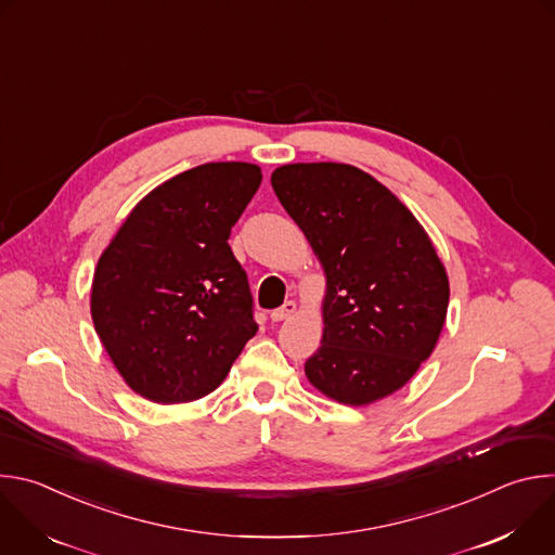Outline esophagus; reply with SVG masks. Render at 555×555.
Returning <instances> with one entry per match:
<instances>
[{
    "label": "esophagus",
    "mask_w": 555,
    "mask_h": 555,
    "mask_svg": "<svg viewBox=\"0 0 555 555\" xmlns=\"http://www.w3.org/2000/svg\"><path fill=\"white\" fill-rule=\"evenodd\" d=\"M294 311H296V302H294V300H285L279 309H272V311H270V319H272L274 323H281V321H287Z\"/></svg>",
    "instance_id": "obj_1"
}]
</instances>
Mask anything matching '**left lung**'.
<instances>
[{
    "label": "left lung",
    "instance_id": "left-lung-1",
    "mask_svg": "<svg viewBox=\"0 0 555 555\" xmlns=\"http://www.w3.org/2000/svg\"><path fill=\"white\" fill-rule=\"evenodd\" d=\"M272 189L327 276L325 330L307 379L349 406L386 398L430 358L446 323L448 276L426 230L351 165H285Z\"/></svg>",
    "mask_w": 555,
    "mask_h": 555
}]
</instances>
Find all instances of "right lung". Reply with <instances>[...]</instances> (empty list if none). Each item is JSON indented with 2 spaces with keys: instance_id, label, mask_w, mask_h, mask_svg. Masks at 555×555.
Masks as SVG:
<instances>
[{
  "instance_id": "right-lung-1",
  "label": "right lung",
  "mask_w": 555,
  "mask_h": 555,
  "mask_svg": "<svg viewBox=\"0 0 555 555\" xmlns=\"http://www.w3.org/2000/svg\"><path fill=\"white\" fill-rule=\"evenodd\" d=\"M261 184L248 163H208L153 189L101 255L92 321L125 382L157 404L212 392L257 334L228 240Z\"/></svg>"
}]
</instances>
